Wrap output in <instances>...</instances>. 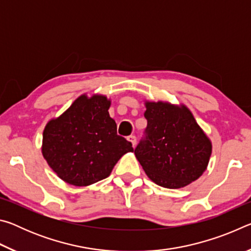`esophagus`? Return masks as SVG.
Segmentation results:
<instances>
[{"label": "esophagus", "instance_id": "esophagus-1", "mask_svg": "<svg viewBox=\"0 0 251 251\" xmlns=\"http://www.w3.org/2000/svg\"><path fill=\"white\" fill-rule=\"evenodd\" d=\"M127 141H128L131 144V146L135 147V145H136V137H135V136H133V135L128 136V137H127Z\"/></svg>", "mask_w": 251, "mask_h": 251}]
</instances>
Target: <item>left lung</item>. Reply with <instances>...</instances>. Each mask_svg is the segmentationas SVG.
I'll return each mask as SVG.
<instances>
[{"instance_id":"8db88e82","label":"left lung","mask_w":251,"mask_h":251,"mask_svg":"<svg viewBox=\"0 0 251 251\" xmlns=\"http://www.w3.org/2000/svg\"><path fill=\"white\" fill-rule=\"evenodd\" d=\"M146 137L135 156L151 181L181 188L201 177L209 163L212 144L185 104L145 100Z\"/></svg>"}]
</instances>
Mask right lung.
<instances>
[{
  "instance_id": "add662e5",
  "label": "right lung",
  "mask_w": 251,
  "mask_h": 251,
  "mask_svg": "<svg viewBox=\"0 0 251 251\" xmlns=\"http://www.w3.org/2000/svg\"><path fill=\"white\" fill-rule=\"evenodd\" d=\"M109 99L86 93L78 96L64 113L46 124L42 155L63 181L87 187L108 177L131 144L117 135L109 116Z\"/></svg>"
}]
</instances>
